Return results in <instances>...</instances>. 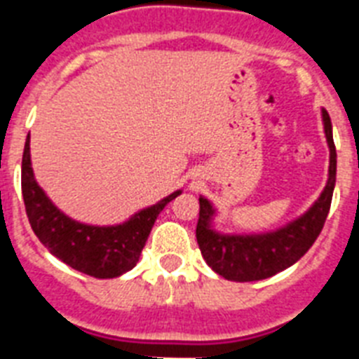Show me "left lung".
Wrapping results in <instances>:
<instances>
[{"instance_id":"obj_1","label":"left lung","mask_w":359,"mask_h":359,"mask_svg":"<svg viewBox=\"0 0 359 359\" xmlns=\"http://www.w3.org/2000/svg\"><path fill=\"white\" fill-rule=\"evenodd\" d=\"M324 134L330 149L328 182L318 199L296 219L276 231L229 235L214 229L216 208L207 197L199 196V219H197V244L203 259L214 272L229 281H259L283 272L300 261L320 235L328 218L332 196L335 188L337 152H335L332 121L323 108Z\"/></svg>"}]
</instances>
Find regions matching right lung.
Instances as JSON below:
<instances>
[{"label":"right lung","instance_id":"right-lung-1","mask_svg":"<svg viewBox=\"0 0 359 359\" xmlns=\"http://www.w3.org/2000/svg\"><path fill=\"white\" fill-rule=\"evenodd\" d=\"M182 190L163 197L156 205L141 208L117 225H89L59 210L44 194L31 168L29 135L22 156V196L31 229L52 255L78 272L98 279L119 278L137 264L141 250L158 214Z\"/></svg>","mask_w":359,"mask_h":359}]
</instances>
